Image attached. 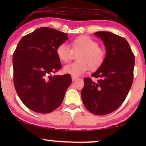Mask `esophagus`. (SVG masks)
Instances as JSON below:
<instances>
[{"label": "esophagus", "mask_w": 146, "mask_h": 146, "mask_svg": "<svg viewBox=\"0 0 146 146\" xmlns=\"http://www.w3.org/2000/svg\"><path fill=\"white\" fill-rule=\"evenodd\" d=\"M78 78L77 76H72V81H75L76 80H77Z\"/></svg>", "instance_id": "1"}]
</instances>
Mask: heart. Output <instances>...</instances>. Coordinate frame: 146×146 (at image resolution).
Returning <instances> with one entry per match:
<instances>
[{
    "instance_id": "b5f03b06",
    "label": "heart",
    "mask_w": 146,
    "mask_h": 146,
    "mask_svg": "<svg viewBox=\"0 0 146 146\" xmlns=\"http://www.w3.org/2000/svg\"><path fill=\"white\" fill-rule=\"evenodd\" d=\"M60 60L67 63L77 54L78 61L64 67V72L72 76H80L90 69L96 70L102 64L106 52L98 42L88 36H80L71 42V48L66 43L59 44L56 50Z\"/></svg>"
}]
</instances>
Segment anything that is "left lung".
Masks as SVG:
<instances>
[{
	"label": "left lung",
	"mask_w": 146,
	"mask_h": 146,
	"mask_svg": "<svg viewBox=\"0 0 146 146\" xmlns=\"http://www.w3.org/2000/svg\"><path fill=\"white\" fill-rule=\"evenodd\" d=\"M94 35L104 43L106 56L101 66L91 75L98 81L88 77L84 79L81 97L88 110L103 115L117 110L126 98L133 83L135 56L124 38L110 32Z\"/></svg>",
	"instance_id": "8db88e82"
}]
</instances>
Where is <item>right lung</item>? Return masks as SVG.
Returning a JSON list of instances; mask_svg holds the SVG:
<instances>
[{
    "label": "right lung",
    "instance_id": "1",
    "mask_svg": "<svg viewBox=\"0 0 146 146\" xmlns=\"http://www.w3.org/2000/svg\"><path fill=\"white\" fill-rule=\"evenodd\" d=\"M67 34L48 27L22 38L13 53V82L17 93L31 110L47 113L62 102L72 82L70 75L51 76L61 68L56 50Z\"/></svg>",
    "mask_w": 146,
    "mask_h": 146
}]
</instances>
